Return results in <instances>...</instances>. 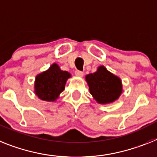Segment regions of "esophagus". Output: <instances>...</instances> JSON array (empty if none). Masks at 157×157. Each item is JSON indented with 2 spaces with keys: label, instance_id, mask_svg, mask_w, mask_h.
Masks as SVG:
<instances>
[{
  "label": "esophagus",
  "instance_id": "1",
  "mask_svg": "<svg viewBox=\"0 0 157 157\" xmlns=\"http://www.w3.org/2000/svg\"><path fill=\"white\" fill-rule=\"evenodd\" d=\"M75 74H76L77 76H80V77H82V76H84V72H83L82 71L76 70V72H75Z\"/></svg>",
  "mask_w": 157,
  "mask_h": 157
}]
</instances>
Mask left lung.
Returning <instances> with one entry per match:
<instances>
[{"instance_id":"obj_1","label":"left lung","mask_w":157,"mask_h":157,"mask_svg":"<svg viewBox=\"0 0 157 157\" xmlns=\"http://www.w3.org/2000/svg\"><path fill=\"white\" fill-rule=\"evenodd\" d=\"M85 79L90 93L99 104L112 103L122 93L121 79L105 66H100L97 72L87 75Z\"/></svg>"}]
</instances>
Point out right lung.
Wrapping results in <instances>:
<instances>
[{
  "instance_id": "obj_1",
  "label": "right lung",
  "mask_w": 157,
  "mask_h": 157,
  "mask_svg": "<svg viewBox=\"0 0 157 157\" xmlns=\"http://www.w3.org/2000/svg\"><path fill=\"white\" fill-rule=\"evenodd\" d=\"M71 74L62 71L56 64H52L48 70L38 74L35 81V93L40 100L54 101L64 89Z\"/></svg>"
}]
</instances>
